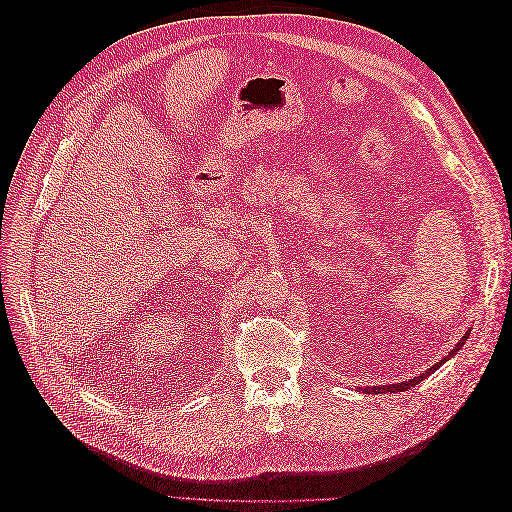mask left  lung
I'll use <instances>...</instances> for the list:
<instances>
[{
	"label": "left lung",
	"mask_w": 512,
	"mask_h": 512,
	"mask_svg": "<svg viewBox=\"0 0 512 512\" xmlns=\"http://www.w3.org/2000/svg\"><path fill=\"white\" fill-rule=\"evenodd\" d=\"M466 342H468V333L459 339L457 346H455L451 352H448L440 363L429 367V369L425 371V374H421V376H414V378L408 380V382H397V384H389V386H365V389H361V391H365V393H401V391H408V389H412V386H416L418 382H423L427 376H431V371H436L442 363H446L448 359H451V356H455V354L461 350V346L466 344Z\"/></svg>",
	"instance_id": "obj_1"
}]
</instances>
